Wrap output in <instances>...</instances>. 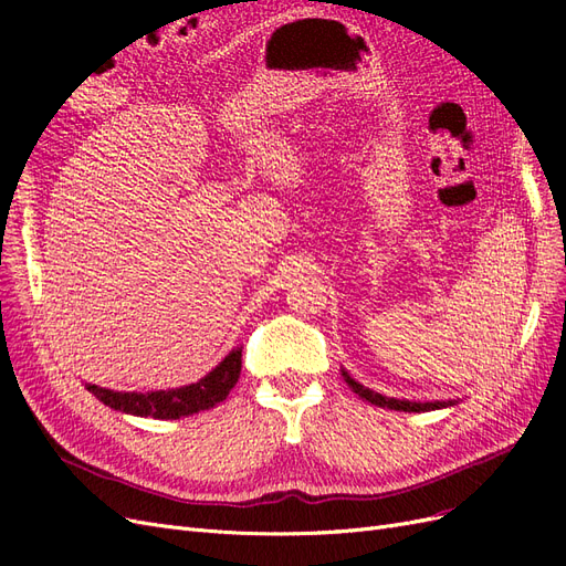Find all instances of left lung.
<instances>
[{
	"label": "left lung",
	"mask_w": 566,
	"mask_h": 566,
	"mask_svg": "<svg viewBox=\"0 0 566 566\" xmlns=\"http://www.w3.org/2000/svg\"><path fill=\"white\" fill-rule=\"evenodd\" d=\"M342 375H345V380H347V385L358 394V397L361 399H366L368 403H375V406H380V408H391V410H406V413H424V410H434V408H447V406H451V401H427V403H416V401H401V399H387V397H382V394H378V391H370L368 387H364V385H358L354 378H349V375L342 370Z\"/></svg>",
	"instance_id": "1"
}]
</instances>
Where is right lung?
I'll return each mask as SVG.
<instances>
[{"label":"right lung","instance_id":"right-lung-1","mask_svg":"<svg viewBox=\"0 0 566 566\" xmlns=\"http://www.w3.org/2000/svg\"><path fill=\"white\" fill-rule=\"evenodd\" d=\"M241 356L243 349H233L224 361H221L212 373L196 385L167 389V391H113L96 385H84L98 401L106 406L123 410V413L142 416V418H156V420H179L184 416L200 413V410L214 408L219 401L229 397V391L241 378Z\"/></svg>","mask_w":566,"mask_h":566}]
</instances>
